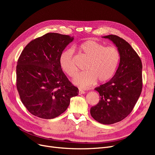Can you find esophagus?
Wrapping results in <instances>:
<instances>
[{
	"label": "esophagus",
	"mask_w": 155,
	"mask_h": 155,
	"mask_svg": "<svg viewBox=\"0 0 155 155\" xmlns=\"http://www.w3.org/2000/svg\"><path fill=\"white\" fill-rule=\"evenodd\" d=\"M85 93H86V92H85L83 90H81V89L79 91V94H85Z\"/></svg>",
	"instance_id": "1"
}]
</instances>
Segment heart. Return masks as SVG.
Returning a JSON list of instances; mask_svg holds the SVG:
<instances>
[{"mask_svg":"<svg viewBox=\"0 0 155 155\" xmlns=\"http://www.w3.org/2000/svg\"><path fill=\"white\" fill-rule=\"evenodd\" d=\"M80 53L88 58L86 71L79 73L74 79V83L82 88L94 85L97 80L105 82L112 78L120 60L119 50L114 46H106L96 41L89 39L79 45ZM59 64L63 71L74 77L78 69L73 59V51L67 50L61 54Z\"/></svg>","mask_w":155,"mask_h":155,"instance_id":"heart-1","label":"heart"}]
</instances>
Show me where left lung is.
Instances as JSON below:
<instances>
[{
	"mask_svg": "<svg viewBox=\"0 0 155 155\" xmlns=\"http://www.w3.org/2000/svg\"><path fill=\"white\" fill-rule=\"evenodd\" d=\"M118 48L120 60L118 69L109 81L96 87L99 103L91 107L92 118L102 124L110 125L127 116L137 104L142 90V63L127 42L115 35L103 37Z\"/></svg>",
	"mask_w": 155,
	"mask_h": 155,
	"instance_id": "left-lung-1",
	"label": "left lung"
}]
</instances>
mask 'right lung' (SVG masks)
Returning a JSON list of instances; mask_svg holds the SVG:
<instances>
[{"instance_id": "right-lung-1", "label": "right lung", "mask_w": 155, "mask_h": 155, "mask_svg": "<svg viewBox=\"0 0 155 155\" xmlns=\"http://www.w3.org/2000/svg\"><path fill=\"white\" fill-rule=\"evenodd\" d=\"M73 37L48 33L32 40L21 54L16 68L17 88L30 113L53 119L68 108L79 94L63 73L59 57Z\"/></svg>"}]
</instances>
